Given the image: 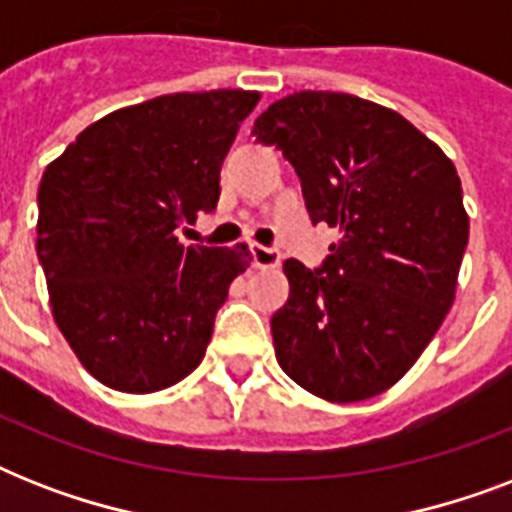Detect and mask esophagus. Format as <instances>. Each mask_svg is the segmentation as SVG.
<instances>
[{
    "label": "esophagus",
    "instance_id": "obj_1",
    "mask_svg": "<svg viewBox=\"0 0 512 512\" xmlns=\"http://www.w3.org/2000/svg\"><path fill=\"white\" fill-rule=\"evenodd\" d=\"M252 263H255V268H276L281 263V255L271 247L252 244Z\"/></svg>",
    "mask_w": 512,
    "mask_h": 512
}]
</instances>
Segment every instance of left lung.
I'll return each mask as SVG.
<instances>
[{
    "label": "left lung",
    "instance_id": "8db88e82",
    "mask_svg": "<svg viewBox=\"0 0 512 512\" xmlns=\"http://www.w3.org/2000/svg\"><path fill=\"white\" fill-rule=\"evenodd\" d=\"M252 132L292 162L313 225L340 231L321 271L284 263L276 361L332 404L393 388L457 292L470 217L452 159L398 111L348 92H292Z\"/></svg>",
    "mask_w": 512,
    "mask_h": 512
}]
</instances>
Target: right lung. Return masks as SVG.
I'll return each instance as SVG.
<instances>
[{
	"label": "right lung",
	"instance_id": "add662e5",
	"mask_svg": "<svg viewBox=\"0 0 512 512\" xmlns=\"http://www.w3.org/2000/svg\"><path fill=\"white\" fill-rule=\"evenodd\" d=\"M260 92H177L90 124L39 183L36 255L52 319L103 385L156 393L207 353L247 244L175 236L220 196V167Z\"/></svg>",
	"mask_w": 512,
	"mask_h": 512
}]
</instances>
